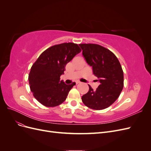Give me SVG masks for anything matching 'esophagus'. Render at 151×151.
Returning <instances> with one entry per match:
<instances>
[{"instance_id": "34e87169", "label": "esophagus", "mask_w": 151, "mask_h": 151, "mask_svg": "<svg viewBox=\"0 0 151 151\" xmlns=\"http://www.w3.org/2000/svg\"><path fill=\"white\" fill-rule=\"evenodd\" d=\"M76 84H79V83H81V82H80V81H77L76 82Z\"/></svg>"}]
</instances>
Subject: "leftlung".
<instances>
[{
  "label": "left lung",
  "instance_id": "8db88e82",
  "mask_svg": "<svg viewBox=\"0 0 151 151\" xmlns=\"http://www.w3.org/2000/svg\"><path fill=\"white\" fill-rule=\"evenodd\" d=\"M83 55L99 85L96 90L90 86L82 96L83 103L91 109L100 110L115 102L123 88V72L119 60L110 50L96 44H80Z\"/></svg>",
  "mask_w": 151,
  "mask_h": 151
}]
</instances>
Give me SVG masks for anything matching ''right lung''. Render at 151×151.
Returning a JSON list of instances; mask_svg holds the SVG:
<instances>
[{"label": "right lung", "instance_id": "1", "mask_svg": "<svg viewBox=\"0 0 151 151\" xmlns=\"http://www.w3.org/2000/svg\"><path fill=\"white\" fill-rule=\"evenodd\" d=\"M81 51L78 45L73 43L54 45L45 50L32 65L28 77L30 89L41 104L54 107L65 101L76 83L66 84L60 77L67 63Z\"/></svg>", "mask_w": 151, "mask_h": 151}]
</instances>
